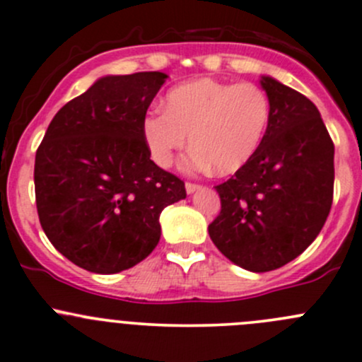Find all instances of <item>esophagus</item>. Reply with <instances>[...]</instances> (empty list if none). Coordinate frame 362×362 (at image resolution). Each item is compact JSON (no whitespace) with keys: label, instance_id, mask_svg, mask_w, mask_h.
<instances>
[{"label":"esophagus","instance_id":"obj_1","mask_svg":"<svg viewBox=\"0 0 362 362\" xmlns=\"http://www.w3.org/2000/svg\"><path fill=\"white\" fill-rule=\"evenodd\" d=\"M185 188H186V193H188V195H192V193H195V192H198V189H200V185H193V182H186Z\"/></svg>","mask_w":362,"mask_h":362}]
</instances>
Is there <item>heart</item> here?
Returning a JSON list of instances; mask_svg holds the SVG:
<instances>
[{
  "mask_svg": "<svg viewBox=\"0 0 362 362\" xmlns=\"http://www.w3.org/2000/svg\"><path fill=\"white\" fill-rule=\"evenodd\" d=\"M271 119L266 91L252 83H224L202 77L173 88L164 112L143 119V139L157 165L170 167L189 136L186 173L233 174L259 150Z\"/></svg>",
  "mask_w": 362,
  "mask_h": 362,
  "instance_id": "heart-1",
  "label": "heart"
}]
</instances>
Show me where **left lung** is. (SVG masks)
I'll return each mask as SVG.
<instances>
[{"mask_svg":"<svg viewBox=\"0 0 362 362\" xmlns=\"http://www.w3.org/2000/svg\"><path fill=\"white\" fill-rule=\"evenodd\" d=\"M266 136L254 157L216 189L221 214L211 240L233 264L266 273L302 254L320 235L333 202L335 146L316 105L269 76Z\"/></svg>","mask_w":362,"mask_h":362,"instance_id":"left-lung-1","label":"left lung"}]
</instances>
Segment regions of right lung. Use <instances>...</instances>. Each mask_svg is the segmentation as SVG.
I'll list each match as a JSON object with an SVG mask.
<instances>
[{
	"instance_id": "add662e5",
	"label": "right lung",
	"mask_w": 362,
	"mask_h": 362,
	"mask_svg": "<svg viewBox=\"0 0 362 362\" xmlns=\"http://www.w3.org/2000/svg\"><path fill=\"white\" fill-rule=\"evenodd\" d=\"M164 72L100 77L57 112L36 151L40 223L76 266L114 274L146 259L158 217L186 198L185 182L150 160L143 119Z\"/></svg>"
}]
</instances>
